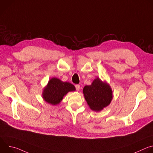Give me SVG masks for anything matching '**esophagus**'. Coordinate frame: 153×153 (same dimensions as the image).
I'll use <instances>...</instances> for the list:
<instances>
[{"label":"esophagus","mask_w":153,"mask_h":153,"mask_svg":"<svg viewBox=\"0 0 153 153\" xmlns=\"http://www.w3.org/2000/svg\"><path fill=\"white\" fill-rule=\"evenodd\" d=\"M75 87H76V91H79V90H80V85H76V86H75Z\"/></svg>","instance_id":"34e87169"}]
</instances>
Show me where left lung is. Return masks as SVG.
Listing matches in <instances>:
<instances>
[{
	"label": "left lung",
	"instance_id": "left-lung-1",
	"mask_svg": "<svg viewBox=\"0 0 153 153\" xmlns=\"http://www.w3.org/2000/svg\"><path fill=\"white\" fill-rule=\"evenodd\" d=\"M83 93L87 103L92 110L96 111L107 106L113 98L110 86L99 78L96 79L91 85L85 86Z\"/></svg>",
	"mask_w": 153,
	"mask_h": 153
}]
</instances>
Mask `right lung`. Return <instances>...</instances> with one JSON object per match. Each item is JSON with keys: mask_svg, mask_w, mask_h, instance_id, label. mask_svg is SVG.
<instances>
[{"mask_svg": "<svg viewBox=\"0 0 153 153\" xmlns=\"http://www.w3.org/2000/svg\"><path fill=\"white\" fill-rule=\"evenodd\" d=\"M74 86L69 82H63L57 78H52L43 93L44 100L52 105L60 102L63 97L69 91H74Z\"/></svg>", "mask_w": 153, "mask_h": 153, "instance_id": "obj_1", "label": "right lung"}]
</instances>
